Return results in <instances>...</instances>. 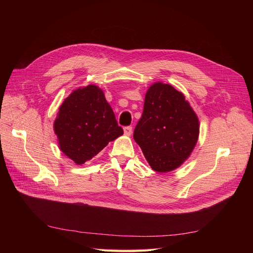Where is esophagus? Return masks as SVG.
<instances>
[{"label": "esophagus", "instance_id": "34e87169", "mask_svg": "<svg viewBox=\"0 0 253 253\" xmlns=\"http://www.w3.org/2000/svg\"><path fill=\"white\" fill-rule=\"evenodd\" d=\"M132 126H126L125 128H124V131H125V134L126 135H127V136H129L132 134Z\"/></svg>", "mask_w": 253, "mask_h": 253}]
</instances>
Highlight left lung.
<instances>
[{
    "instance_id": "left-lung-1",
    "label": "left lung",
    "mask_w": 253,
    "mask_h": 253,
    "mask_svg": "<svg viewBox=\"0 0 253 253\" xmlns=\"http://www.w3.org/2000/svg\"><path fill=\"white\" fill-rule=\"evenodd\" d=\"M198 134V118L181 91L163 82L152 84L133 135L152 169L166 173L182 165Z\"/></svg>"
}]
</instances>
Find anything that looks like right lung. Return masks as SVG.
I'll use <instances>...</instances> for the list:
<instances>
[{
	"label": "right lung",
	"mask_w": 253,
	"mask_h": 253,
	"mask_svg": "<svg viewBox=\"0 0 253 253\" xmlns=\"http://www.w3.org/2000/svg\"><path fill=\"white\" fill-rule=\"evenodd\" d=\"M53 129L60 150L77 165L91 159L124 134L102 89L93 84L75 89L65 99Z\"/></svg>",
	"instance_id": "obj_1"
}]
</instances>
